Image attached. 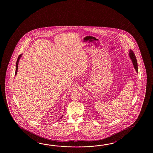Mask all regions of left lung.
<instances>
[{"mask_svg": "<svg viewBox=\"0 0 153 153\" xmlns=\"http://www.w3.org/2000/svg\"><path fill=\"white\" fill-rule=\"evenodd\" d=\"M130 55V58H131V60H132V63H133V66H134V68L136 69L137 73H138V65H137V61L136 57L135 55H134V52H133V51H132V50H130V55Z\"/></svg>", "mask_w": 153, "mask_h": 153, "instance_id": "left-lung-1", "label": "left lung"}]
</instances>
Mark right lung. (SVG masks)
<instances>
[{
  "instance_id": "obj_1",
  "label": "right lung",
  "mask_w": 153,
  "mask_h": 153,
  "mask_svg": "<svg viewBox=\"0 0 153 153\" xmlns=\"http://www.w3.org/2000/svg\"><path fill=\"white\" fill-rule=\"evenodd\" d=\"M22 55H20L18 57V59H17L16 61V71H15V75H16L17 72V69H18V64H19V60H20V57H21Z\"/></svg>"
}]
</instances>
